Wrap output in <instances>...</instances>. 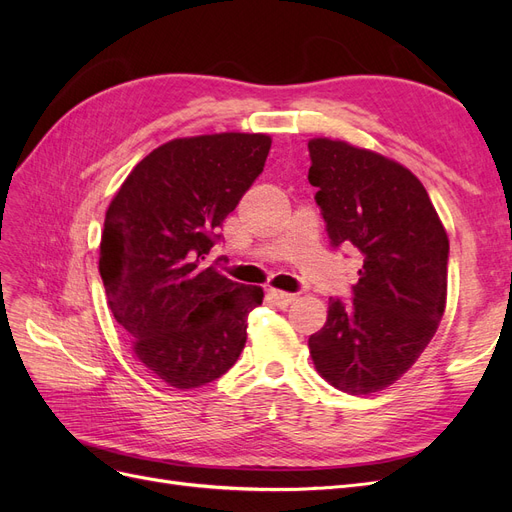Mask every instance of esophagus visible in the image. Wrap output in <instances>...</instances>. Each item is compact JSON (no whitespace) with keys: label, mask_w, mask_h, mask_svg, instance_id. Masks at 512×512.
<instances>
[{"label":"esophagus","mask_w":512,"mask_h":512,"mask_svg":"<svg viewBox=\"0 0 512 512\" xmlns=\"http://www.w3.org/2000/svg\"><path fill=\"white\" fill-rule=\"evenodd\" d=\"M269 299L277 305V307H288L294 299H297V297H294V294H290V292H282V290H275V288H269Z\"/></svg>","instance_id":"1"}]
</instances>
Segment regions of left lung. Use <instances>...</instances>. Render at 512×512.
<instances>
[{
  "instance_id": "8db88e82",
  "label": "left lung",
  "mask_w": 512,
  "mask_h": 512,
  "mask_svg": "<svg viewBox=\"0 0 512 512\" xmlns=\"http://www.w3.org/2000/svg\"><path fill=\"white\" fill-rule=\"evenodd\" d=\"M309 183L335 247L361 254L352 303L329 299L309 337L318 374L350 395L397 382L436 335L446 307L448 235L410 170L333 138L307 143Z\"/></svg>"
}]
</instances>
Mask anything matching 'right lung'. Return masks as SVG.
<instances>
[{"mask_svg": "<svg viewBox=\"0 0 512 512\" xmlns=\"http://www.w3.org/2000/svg\"><path fill=\"white\" fill-rule=\"evenodd\" d=\"M269 134L175 138L138 162L106 209L100 275L108 307L149 374L196 389L237 363L260 286L203 260L262 173Z\"/></svg>", "mask_w": 512, "mask_h": 512, "instance_id": "add662e5", "label": "right lung"}]
</instances>
